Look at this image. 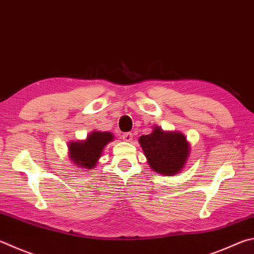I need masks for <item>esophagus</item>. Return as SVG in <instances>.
Wrapping results in <instances>:
<instances>
[{"label":"esophagus","mask_w":254,"mask_h":254,"mask_svg":"<svg viewBox=\"0 0 254 254\" xmlns=\"http://www.w3.org/2000/svg\"><path fill=\"white\" fill-rule=\"evenodd\" d=\"M122 139H123L124 141H127V142H131L132 139H133V134H132L131 132L123 133V134H122Z\"/></svg>","instance_id":"34e87169"}]
</instances>
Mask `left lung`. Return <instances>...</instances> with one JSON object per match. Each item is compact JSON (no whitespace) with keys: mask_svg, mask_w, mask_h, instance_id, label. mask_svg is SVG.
Instances as JSON below:
<instances>
[{"mask_svg":"<svg viewBox=\"0 0 254 254\" xmlns=\"http://www.w3.org/2000/svg\"><path fill=\"white\" fill-rule=\"evenodd\" d=\"M139 143L150 168L169 177L181 171L190 154V144L182 133L163 131L161 127L140 136Z\"/></svg>","mask_w":254,"mask_h":254,"instance_id":"1","label":"left lung"}]
</instances>
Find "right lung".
<instances>
[{"instance_id":"right-lung-1","label":"right lung","mask_w":254,"mask_h":254,"mask_svg":"<svg viewBox=\"0 0 254 254\" xmlns=\"http://www.w3.org/2000/svg\"><path fill=\"white\" fill-rule=\"evenodd\" d=\"M111 141V132L93 131L84 141L68 143V156L76 167L91 170L98 163L105 145Z\"/></svg>"}]
</instances>
